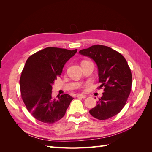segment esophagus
Listing matches in <instances>:
<instances>
[{"instance_id": "obj_1", "label": "esophagus", "mask_w": 152, "mask_h": 152, "mask_svg": "<svg viewBox=\"0 0 152 152\" xmlns=\"http://www.w3.org/2000/svg\"><path fill=\"white\" fill-rule=\"evenodd\" d=\"M77 98H83V99H85L86 98V95H83V94H77Z\"/></svg>"}]
</instances>
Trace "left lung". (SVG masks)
Returning <instances> with one entry per match:
<instances>
[{"label": "left lung", "mask_w": 152, "mask_h": 152, "mask_svg": "<svg viewBox=\"0 0 152 152\" xmlns=\"http://www.w3.org/2000/svg\"><path fill=\"white\" fill-rule=\"evenodd\" d=\"M79 53L97 64L102 84L98 88L104 90L97 105L89 110L90 114L101 121L116 115L125 106L131 90L132 73L126 59L117 50L99 44Z\"/></svg>", "instance_id": "obj_1"}]
</instances>
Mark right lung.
Wrapping results in <instances>:
<instances>
[{
  "label": "right lung",
  "instance_id": "right-lung-1",
  "mask_svg": "<svg viewBox=\"0 0 152 152\" xmlns=\"http://www.w3.org/2000/svg\"><path fill=\"white\" fill-rule=\"evenodd\" d=\"M77 51L48 47L27 59L20 80L21 96L26 109L37 120L53 124L65 115L73 98L67 94L53 98L52 84Z\"/></svg>",
  "mask_w": 152,
  "mask_h": 152
}]
</instances>
